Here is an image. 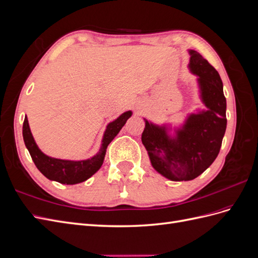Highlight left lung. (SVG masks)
<instances>
[{"mask_svg": "<svg viewBox=\"0 0 258 258\" xmlns=\"http://www.w3.org/2000/svg\"><path fill=\"white\" fill-rule=\"evenodd\" d=\"M189 53L188 67L198 76L200 97L207 110L190 114L174 137L169 136L166 126L144 119L142 143L152 166L171 181H190L205 172L220 153L227 126L220 74L199 52Z\"/></svg>", "mask_w": 258, "mask_h": 258, "instance_id": "obj_1", "label": "left lung"}]
</instances>
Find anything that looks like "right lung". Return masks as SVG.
Masks as SVG:
<instances>
[{"label": "right lung", "mask_w": 258, "mask_h": 258, "mask_svg": "<svg viewBox=\"0 0 258 258\" xmlns=\"http://www.w3.org/2000/svg\"><path fill=\"white\" fill-rule=\"evenodd\" d=\"M131 115L132 112L127 111L121 114L118 118L108 123L104 132L100 151L96 156L86 160H64L52 158L45 155L34 141L29 127L27 116L25 117V121H23L22 126L23 141H25V144L31 155V158H32L36 168L41 171L43 175L50 179V181H56L67 185H74L88 179L101 168L105 157L107 145L118 135V132L124 126V123H126Z\"/></svg>", "instance_id": "add662e5"}]
</instances>
